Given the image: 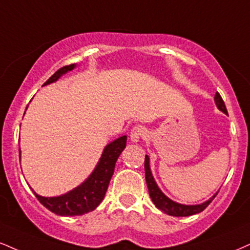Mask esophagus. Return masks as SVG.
Instances as JSON below:
<instances>
[{"label":"esophagus","mask_w":250,"mask_h":250,"mask_svg":"<svg viewBox=\"0 0 250 250\" xmlns=\"http://www.w3.org/2000/svg\"><path fill=\"white\" fill-rule=\"evenodd\" d=\"M146 128L142 127V125H135V127L131 129V131H130L131 142H134V143L138 142V141L146 137Z\"/></svg>","instance_id":"1"}]
</instances>
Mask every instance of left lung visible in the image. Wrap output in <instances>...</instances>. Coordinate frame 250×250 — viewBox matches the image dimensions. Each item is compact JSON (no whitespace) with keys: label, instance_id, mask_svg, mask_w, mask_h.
Listing matches in <instances>:
<instances>
[{"label":"left lung","instance_id":"left-lung-1","mask_svg":"<svg viewBox=\"0 0 250 250\" xmlns=\"http://www.w3.org/2000/svg\"><path fill=\"white\" fill-rule=\"evenodd\" d=\"M214 100L219 109H220L221 112H224L225 114H228L226 106H225V102L222 100L221 95L219 94L218 92L215 93ZM144 170H146V185H148L149 194H150V198H151L152 203L155 204L157 208H159L161 211H163L164 213H167V214L169 215L188 216V215H193V214H197V213L203 212L204 209H205L206 207L212 203V200L214 199L215 195L218 194V192H216L211 199L205 201L204 204H200V205H180V204H177L171 199H169V198H167V195H165L163 192L158 188L157 184L155 183L154 177H152L151 174V171H150L148 156H146V158H144Z\"/></svg>","mask_w":250,"mask_h":250}]
</instances>
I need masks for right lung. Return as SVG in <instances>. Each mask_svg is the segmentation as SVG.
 Masks as SVG:
<instances>
[{
  "label": "right lung",
  "instance_id": "add662e5",
  "mask_svg": "<svg viewBox=\"0 0 250 250\" xmlns=\"http://www.w3.org/2000/svg\"><path fill=\"white\" fill-rule=\"evenodd\" d=\"M74 67L76 65L71 64L59 68L53 76H51L45 81L44 85L55 83L62 74L73 70ZM125 143H127V136H122L108 144L91 176L77 188L66 194L52 198L42 197L34 192L36 198L42 205L58 215L73 216L92 212L100 205L102 199L104 198L108 185H109L114 173V169H115V163L123 149L125 148ZM19 150L21 155V149Z\"/></svg>",
  "mask_w": 250,
  "mask_h": 250
}]
</instances>
